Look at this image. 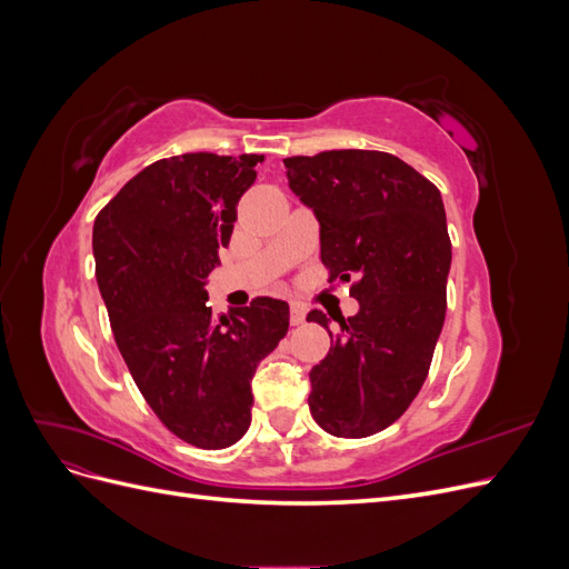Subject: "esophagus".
<instances>
[{"label":"esophagus","instance_id":"34e87169","mask_svg":"<svg viewBox=\"0 0 569 569\" xmlns=\"http://www.w3.org/2000/svg\"><path fill=\"white\" fill-rule=\"evenodd\" d=\"M289 320H291V325H303V320H306V311H303V306H301V303L291 301V306H289Z\"/></svg>","mask_w":569,"mask_h":569}]
</instances>
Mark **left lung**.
<instances>
[{
  "mask_svg": "<svg viewBox=\"0 0 569 569\" xmlns=\"http://www.w3.org/2000/svg\"><path fill=\"white\" fill-rule=\"evenodd\" d=\"M289 187L320 222L327 282H351L353 318L327 330L311 370L313 420L360 439L399 420L422 389L446 316L451 237L439 189L387 151L335 149L284 159Z\"/></svg>",
  "mask_w": 569,
  "mask_h": 569,
  "instance_id": "1",
  "label": "left lung"
}]
</instances>
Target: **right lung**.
Returning a JSON list of instances; mask_svg holds the SVG:
<instances>
[{
  "mask_svg": "<svg viewBox=\"0 0 569 569\" xmlns=\"http://www.w3.org/2000/svg\"><path fill=\"white\" fill-rule=\"evenodd\" d=\"M263 157L199 151L137 173L94 218V274L118 351L178 439L216 451L251 425V377L289 330V306L256 297L213 318L206 278Z\"/></svg>",
  "mask_w": 569,
  "mask_h": 569,
  "instance_id": "right-lung-1",
  "label": "right lung"
}]
</instances>
